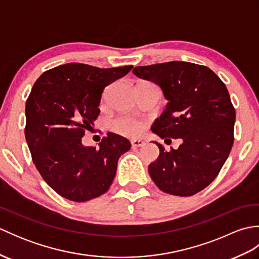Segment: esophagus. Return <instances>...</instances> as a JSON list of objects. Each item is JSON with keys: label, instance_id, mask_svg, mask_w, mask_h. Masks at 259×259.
Masks as SVG:
<instances>
[{"label": "esophagus", "instance_id": "obj_1", "mask_svg": "<svg viewBox=\"0 0 259 259\" xmlns=\"http://www.w3.org/2000/svg\"><path fill=\"white\" fill-rule=\"evenodd\" d=\"M131 146H133V147H142V146H145V141H142V140H131Z\"/></svg>", "mask_w": 259, "mask_h": 259}]
</instances>
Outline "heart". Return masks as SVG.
<instances>
[{
	"label": "heart",
	"mask_w": 259,
	"mask_h": 259,
	"mask_svg": "<svg viewBox=\"0 0 259 259\" xmlns=\"http://www.w3.org/2000/svg\"><path fill=\"white\" fill-rule=\"evenodd\" d=\"M113 126L115 131H118L119 134L129 136V137L138 136L142 130V126L138 121L131 118H126V117L119 118L115 120Z\"/></svg>",
	"instance_id": "obj_1"
}]
</instances>
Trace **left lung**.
<instances>
[{
    "label": "left lung",
    "instance_id": "8db88e82",
    "mask_svg": "<svg viewBox=\"0 0 259 259\" xmlns=\"http://www.w3.org/2000/svg\"><path fill=\"white\" fill-rule=\"evenodd\" d=\"M140 79L161 88L168 100L151 130L178 149L160 153L149 164L153 183L163 192L188 197L205 189L217 177L234 144L235 108L226 85L205 65L171 61L136 67Z\"/></svg>",
    "mask_w": 259,
    "mask_h": 259
}]
</instances>
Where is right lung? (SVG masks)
Masks as SVG:
<instances>
[{
    "mask_svg": "<svg viewBox=\"0 0 259 259\" xmlns=\"http://www.w3.org/2000/svg\"><path fill=\"white\" fill-rule=\"evenodd\" d=\"M131 69L67 63L35 81L25 104V139L37 171L60 196L83 202L111 186L129 140L109 133L97 148L83 146L82 137L100 113L104 88Z\"/></svg>",
    "mask_w": 259,
    "mask_h": 259,
    "instance_id": "add662e5",
    "label": "right lung"
}]
</instances>
